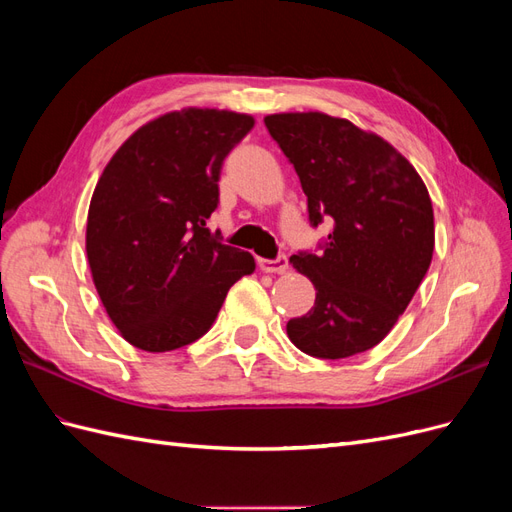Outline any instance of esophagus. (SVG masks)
<instances>
[{
  "label": "esophagus",
  "instance_id": "1",
  "mask_svg": "<svg viewBox=\"0 0 512 512\" xmlns=\"http://www.w3.org/2000/svg\"><path fill=\"white\" fill-rule=\"evenodd\" d=\"M258 267L269 273H284L288 269V258L282 254L273 260H258Z\"/></svg>",
  "mask_w": 512,
  "mask_h": 512
}]
</instances>
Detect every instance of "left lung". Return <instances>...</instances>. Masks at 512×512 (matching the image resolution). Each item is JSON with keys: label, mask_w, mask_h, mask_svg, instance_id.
Masks as SVG:
<instances>
[{"label": "left lung", "mask_w": 512, "mask_h": 512, "mask_svg": "<svg viewBox=\"0 0 512 512\" xmlns=\"http://www.w3.org/2000/svg\"><path fill=\"white\" fill-rule=\"evenodd\" d=\"M307 196L309 224L333 220L320 254L292 267L316 288L314 307L286 324L316 359H346L380 344L431 265L433 209L423 179L384 138L324 113L265 117Z\"/></svg>", "instance_id": "8db88e82"}]
</instances>
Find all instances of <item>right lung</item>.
<instances>
[{
    "mask_svg": "<svg viewBox=\"0 0 512 512\" xmlns=\"http://www.w3.org/2000/svg\"><path fill=\"white\" fill-rule=\"evenodd\" d=\"M254 128L250 115L185 108L138 128L91 196L87 258L119 333L147 352L203 337L230 286L254 271L250 252L213 237L228 153Z\"/></svg>",
    "mask_w": 512,
    "mask_h": 512,
    "instance_id": "add662e5",
    "label": "right lung"
}]
</instances>
